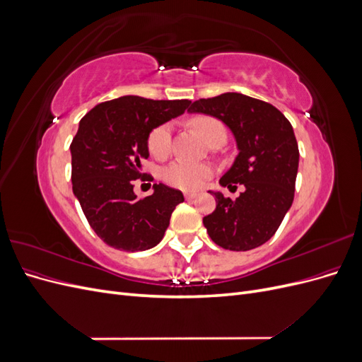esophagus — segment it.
I'll list each match as a JSON object with an SVG mask.
<instances>
[{
  "mask_svg": "<svg viewBox=\"0 0 362 362\" xmlns=\"http://www.w3.org/2000/svg\"><path fill=\"white\" fill-rule=\"evenodd\" d=\"M184 196H185V199H187V201H192V199H194L196 198V193H184Z\"/></svg>",
  "mask_w": 362,
  "mask_h": 362,
  "instance_id": "esophagus-1",
  "label": "esophagus"
}]
</instances>
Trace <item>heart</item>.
Wrapping results in <instances>:
<instances>
[{
  "label": "heart",
  "instance_id": "b5f03b06",
  "mask_svg": "<svg viewBox=\"0 0 362 362\" xmlns=\"http://www.w3.org/2000/svg\"><path fill=\"white\" fill-rule=\"evenodd\" d=\"M190 127L206 144L217 136H225V128L217 119L210 116H196L190 119ZM172 128L169 124L158 125L148 137V149L154 157L164 158L170 152ZM213 175V168L206 163L173 161L164 169L163 178L172 187L193 192L201 189L204 182Z\"/></svg>",
  "mask_w": 362,
  "mask_h": 362
}]
</instances>
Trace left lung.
Here are the masks:
<instances>
[{
	"label": "left lung",
	"instance_id": "8db88e82",
	"mask_svg": "<svg viewBox=\"0 0 362 362\" xmlns=\"http://www.w3.org/2000/svg\"><path fill=\"white\" fill-rule=\"evenodd\" d=\"M189 113L213 116L229 128L238 154L218 184L245 185L235 201L210 190L216 210L204 217L208 235L221 247L237 252L264 245L294 198L299 148L291 124L272 104L235 92L194 101Z\"/></svg>",
	"mask_w": 362,
	"mask_h": 362
}]
</instances>
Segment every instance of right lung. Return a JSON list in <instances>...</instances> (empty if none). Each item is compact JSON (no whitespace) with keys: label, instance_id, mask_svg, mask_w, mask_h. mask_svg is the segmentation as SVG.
<instances>
[{"label":"right lung","instance_id":"add662e5","mask_svg":"<svg viewBox=\"0 0 362 362\" xmlns=\"http://www.w3.org/2000/svg\"><path fill=\"white\" fill-rule=\"evenodd\" d=\"M189 100L154 101L127 95L98 104L78 125L71 144L72 192L101 240L119 250L137 252L157 246L180 190L154 184V193L139 199L133 181L141 177V160L149 157L151 131L181 116Z\"/></svg>","mask_w":362,"mask_h":362}]
</instances>
